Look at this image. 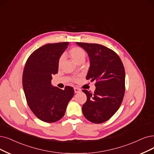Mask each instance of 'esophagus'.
I'll use <instances>...</instances> for the list:
<instances>
[{"label":"esophagus","instance_id":"34e87169","mask_svg":"<svg viewBox=\"0 0 154 154\" xmlns=\"http://www.w3.org/2000/svg\"><path fill=\"white\" fill-rule=\"evenodd\" d=\"M74 90H75V93H79V92L81 91L80 90H79V89L78 88H74Z\"/></svg>","mask_w":154,"mask_h":154}]
</instances>
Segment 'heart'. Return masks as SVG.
Segmentation results:
<instances>
[{"label":"heart","mask_w":154,"mask_h":154,"mask_svg":"<svg viewBox=\"0 0 154 154\" xmlns=\"http://www.w3.org/2000/svg\"><path fill=\"white\" fill-rule=\"evenodd\" d=\"M69 54L70 55L72 59L76 62V63H78L79 62H84L86 56V52L83 48L79 47H72L70 50L69 51ZM64 57L63 56H60L58 59V66L60 67L63 63Z\"/></svg>","instance_id":"heart-1"}]
</instances>
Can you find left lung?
<instances>
[{"mask_svg":"<svg viewBox=\"0 0 154 154\" xmlns=\"http://www.w3.org/2000/svg\"><path fill=\"white\" fill-rule=\"evenodd\" d=\"M88 53L90 66L87 79L95 81L94 93L82 91L87 100L82 106L84 116L93 123H102L116 112L125 92V71L114 51L102 45L76 42Z\"/></svg>","mask_w":154,"mask_h":154,"instance_id":"1","label":"left lung"}]
</instances>
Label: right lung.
Returning a JSON list of instances; mask_svg holds the SVG:
<instances>
[{
  "label": "right lung",
  "instance_id": "right-lung-1",
  "mask_svg": "<svg viewBox=\"0 0 154 154\" xmlns=\"http://www.w3.org/2000/svg\"><path fill=\"white\" fill-rule=\"evenodd\" d=\"M69 42L48 44L35 50L26 60L23 73V87L28 105L37 118L45 122L60 120L75 91L52 87V75L58 72V59Z\"/></svg>",
  "mask_w": 154,
  "mask_h": 154
}]
</instances>
